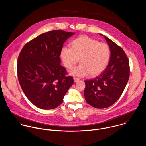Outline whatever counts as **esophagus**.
I'll return each mask as SVG.
<instances>
[{
	"label": "esophagus",
	"instance_id": "esophagus-1",
	"mask_svg": "<svg viewBox=\"0 0 146 146\" xmlns=\"http://www.w3.org/2000/svg\"><path fill=\"white\" fill-rule=\"evenodd\" d=\"M80 80L78 78H74V83H76L78 82H79Z\"/></svg>",
	"mask_w": 146,
	"mask_h": 146
}]
</instances>
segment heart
<instances>
[{
    "label": "heart",
    "instance_id": "heart-1",
    "mask_svg": "<svg viewBox=\"0 0 146 146\" xmlns=\"http://www.w3.org/2000/svg\"><path fill=\"white\" fill-rule=\"evenodd\" d=\"M110 54L108 45L82 35L71 42L70 48H63L60 58L68 69L75 66L79 58L80 64L70 71L71 75L83 77L89 74L91 76H96L106 68Z\"/></svg>",
    "mask_w": 146,
    "mask_h": 146
}]
</instances>
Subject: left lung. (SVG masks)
<instances>
[{
	"label": "left lung",
	"mask_w": 146,
	"mask_h": 146,
	"mask_svg": "<svg viewBox=\"0 0 146 146\" xmlns=\"http://www.w3.org/2000/svg\"><path fill=\"white\" fill-rule=\"evenodd\" d=\"M111 51L110 61L100 76L86 80L84 94L86 101L97 108L114 104L121 96L129 78L128 58L123 49L104 35Z\"/></svg>",
	"instance_id": "1"
}]
</instances>
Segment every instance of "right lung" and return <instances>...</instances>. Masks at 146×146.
<instances>
[{
  "instance_id": "add662e5",
  "label": "right lung",
  "mask_w": 146,
  "mask_h": 146,
  "mask_svg": "<svg viewBox=\"0 0 146 146\" xmlns=\"http://www.w3.org/2000/svg\"><path fill=\"white\" fill-rule=\"evenodd\" d=\"M75 33L61 30L43 33L27 43L18 58L17 74L21 88L30 101L43 110H52L62 103L74 84L66 77L61 64L63 44Z\"/></svg>"
}]
</instances>
